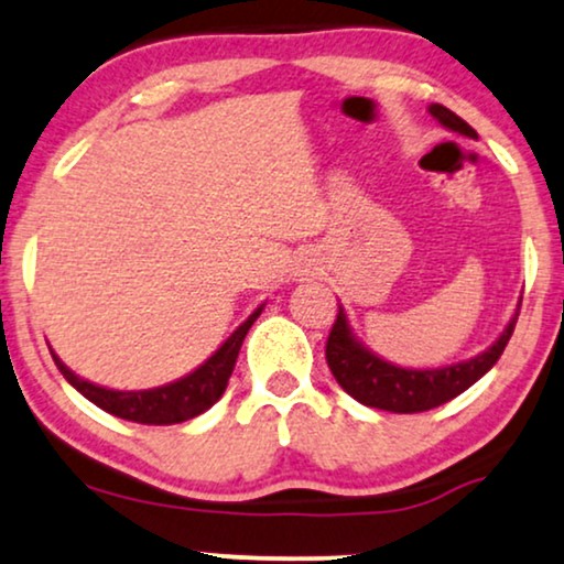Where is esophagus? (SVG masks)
Returning <instances> with one entry per match:
<instances>
[{
    "mask_svg": "<svg viewBox=\"0 0 564 564\" xmlns=\"http://www.w3.org/2000/svg\"><path fill=\"white\" fill-rule=\"evenodd\" d=\"M314 274H318V267L311 259H301L295 263V276H301V280H308Z\"/></svg>",
    "mask_w": 564,
    "mask_h": 564,
    "instance_id": "34e87169",
    "label": "esophagus"
}]
</instances>
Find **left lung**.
Here are the masks:
<instances>
[{
	"mask_svg": "<svg viewBox=\"0 0 564 564\" xmlns=\"http://www.w3.org/2000/svg\"><path fill=\"white\" fill-rule=\"evenodd\" d=\"M429 112L444 128L452 130V133L478 138L468 122L460 120L455 112H449L442 104H431ZM518 314L520 303L516 316L505 326L497 343H491V347H486L476 358L444 368H402L368 350L352 335L345 308L339 305V314L335 324H332L329 339H326V364H329L332 373H335L337 384L350 398L364 402V405L389 410V413H423V410L440 408L444 402H449L452 398L465 392L468 387H474L497 364L507 343H510L512 332H516Z\"/></svg>",
	"mask_w": 564,
	"mask_h": 564,
	"instance_id": "8db88e82",
	"label": "left lung"
}]
</instances>
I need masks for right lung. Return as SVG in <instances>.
I'll return each instance as SVG.
<instances>
[{
	"mask_svg": "<svg viewBox=\"0 0 564 564\" xmlns=\"http://www.w3.org/2000/svg\"><path fill=\"white\" fill-rule=\"evenodd\" d=\"M263 305L250 314L238 329L225 339V345L214 352L212 358L204 360L196 371H191L187 377L170 381L164 387L154 389H133V392H120V389H107L94 384V381L80 379L78 373H73L62 360L54 356V364L62 371L69 384H73L83 398L94 402L96 408L107 410V413L117 415V419L145 423V426H170V423H183L196 419L217 402L225 394L227 381L232 377L235 360H238L240 345L246 339L248 329L253 326L256 318L261 316Z\"/></svg>",
	"mask_w": 564,
	"mask_h": 564,
	"instance_id": "1",
	"label": "right lung"
}]
</instances>
